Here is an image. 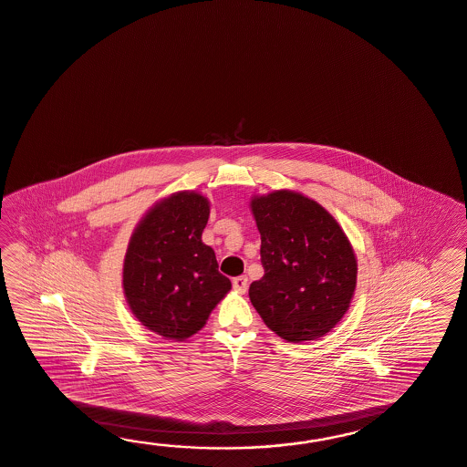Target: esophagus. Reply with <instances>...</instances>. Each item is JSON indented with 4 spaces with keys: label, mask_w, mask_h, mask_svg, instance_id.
Here are the masks:
<instances>
[{
    "label": "esophagus",
    "mask_w": 467,
    "mask_h": 467,
    "mask_svg": "<svg viewBox=\"0 0 467 467\" xmlns=\"http://www.w3.org/2000/svg\"><path fill=\"white\" fill-rule=\"evenodd\" d=\"M233 288L239 291V293H244L248 290V278L246 276H238L233 280Z\"/></svg>",
    "instance_id": "1"
}]
</instances>
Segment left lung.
I'll use <instances>...</instances> for the list:
<instances>
[{
    "instance_id": "1",
    "label": "left lung",
    "mask_w": 467,
    "mask_h": 467,
    "mask_svg": "<svg viewBox=\"0 0 467 467\" xmlns=\"http://www.w3.org/2000/svg\"><path fill=\"white\" fill-rule=\"evenodd\" d=\"M263 278L249 300L266 327L288 342L315 340L348 310L357 285L350 241L325 209L291 191L254 197Z\"/></svg>"
}]
</instances>
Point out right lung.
Masks as SVG:
<instances>
[{
	"mask_svg": "<svg viewBox=\"0 0 467 467\" xmlns=\"http://www.w3.org/2000/svg\"><path fill=\"white\" fill-rule=\"evenodd\" d=\"M208 199L177 192L147 213L124 261V293L137 320L167 340L199 332L231 281L218 271L214 251L202 243Z\"/></svg>",
	"mask_w": 467,
	"mask_h": 467,
	"instance_id": "1",
	"label": "right lung"
}]
</instances>
